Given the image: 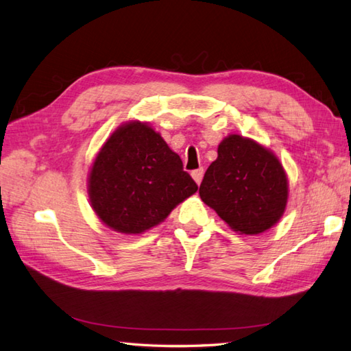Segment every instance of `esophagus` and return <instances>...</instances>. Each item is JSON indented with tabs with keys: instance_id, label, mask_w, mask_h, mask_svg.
<instances>
[{
	"instance_id": "obj_1",
	"label": "esophagus",
	"mask_w": 351,
	"mask_h": 351,
	"mask_svg": "<svg viewBox=\"0 0 351 351\" xmlns=\"http://www.w3.org/2000/svg\"><path fill=\"white\" fill-rule=\"evenodd\" d=\"M202 176H204V169H202V168L195 169V171H192V178H193V180H195V183H197V184H201Z\"/></svg>"
}]
</instances>
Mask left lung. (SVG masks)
<instances>
[{"mask_svg":"<svg viewBox=\"0 0 351 351\" xmlns=\"http://www.w3.org/2000/svg\"><path fill=\"white\" fill-rule=\"evenodd\" d=\"M199 197L232 231L255 236L282 217L288 178L270 149L231 134L217 145V158L206 171Z\"/></svg>","mask_w":351,"mask_h":351,"instance_id":"left-lung-1","label":"left lung"}]
</instances>
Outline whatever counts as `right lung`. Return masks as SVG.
<instances>
[{
	"label": "right lung",
	"instance_id": "right-lung-1",
	"mask_svg": "<svg viewBox=\"0 0 351 351\" xmlns=\"http://www.w3.org/2000/svg\"><path fill=\"white\" fill-rule=\"evenodd\" d=\"M198 191L183 162L149 123L120 124L88 173L91 208L106 227L143 234Z\"/></svg>",
	"mask_w": 351,
	"mask_h": 351
}]
</instances>
